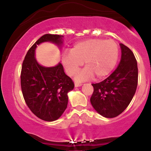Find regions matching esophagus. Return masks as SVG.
Masks as SVG:
<instances>
[{"label":"esophagus","mask_w":151,"mask_h":151,"mask_svg":"<svg viewBox=\"0 0 151 151\" xmlns=\"http://www.w3.org/2000/svg\"><path fill=\"white\" fill-rule=\"evenodd\" d=\"M81 85H82V84H81V83L75 82V84H74V86H75V87H78V86H80Z\"/></svg>","instance_id":"esophagus-1"}]
</instances>
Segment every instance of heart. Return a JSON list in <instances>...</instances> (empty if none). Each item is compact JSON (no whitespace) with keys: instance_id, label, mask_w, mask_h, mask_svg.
<instances>
[{"instance_id":"obj_1","label":"heart","mask_w":151,"mask_h":151,"mask_svg":"<svg viewBox=\"0 0 151 151\" xmlns=\"http://www.w3.org/2000/svg\"><path fill=\"white\" fill-rule=\"evenodd\" d=\"M119 49L114 40L93 38L76 43L70 52L62 56V61L70 76L78 72L84 62L85 70L79 76L78 81L92 77L101 79L111 72L116 65Z\"/></svg>"}]
</instances>
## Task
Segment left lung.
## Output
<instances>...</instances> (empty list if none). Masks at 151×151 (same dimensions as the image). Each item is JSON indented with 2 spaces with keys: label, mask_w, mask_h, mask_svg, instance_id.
<instances>
[{
  "label": "left lung",
  "mask_w": 151,
  "mask_h": 151,
  "mask_svg": "<svg viewBox=\"0 0 151 151\" xmlns=\"http://www.w3.org/2000/svg\"><path fill=\"white\" fill-rule=\"evenodd\" d=\"M120 63L109 77L92 84L93 92L90 101L93 109L106 118H114L129 105L138 85V66L133 52L120 44Z\"/></svg>",
  "instance_id": "left-lung-1"
}]
</instances>
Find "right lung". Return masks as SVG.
Wrapping results in <instances>:
<instances>
[{
	"label": "right lung",
	"instance_id": "obj_1",
	"mask_svg": "<svg viewBox=\"0 0 151 151\" xmlns=\"http://www.w3.org/2000/svg\"><path fill=\"white\" fill-rule=\"evenodd\" d=\"M62 37L44 35L29 49L22 62L20 84L24 99L31 111L43 121H53L61 116L67 107V93L74 84L65 74L61 63L52 67L40 65L35 58V50L44 42L61 45Z\"/></svg>",
	"mask_w": 151,
	"mask_h": 151
}]
</instances>
